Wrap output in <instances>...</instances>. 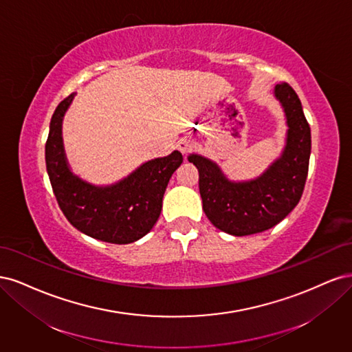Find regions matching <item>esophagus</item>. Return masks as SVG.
<instances>
[{
  "label": "esophagus",
  "instance_id": "obj_1",
  "mask_svg": "<svg viewBox=\"0 0 352 352\" xmlns=\"http://www.w3.org/2000/svg\"><path fill=\"white\" fill-rule=\"evenodd\" d=\"M177 150L182 153L184 155H186L188 153H190V150H192V142L190 141H186V140H182L177 142Z\"/></svg>",
  "mask_w": 352,
  "mask_h": 352
}]
</instances>
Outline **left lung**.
I'll list each match as a JSON object with an SVG mask.
<instances>
[{
  "label": "left lung",
  "mask_w": 352,
  "mask_h": 352,
  "mask_svg": "<svg viewBox=\"0 0 352 352\" xmlns=\"http://www.w3.org/2000/svg\"><path fill=\"white\" fill-rule=\"evenodd\" d=\"M274 98L286 119V140L280 157L250 180H230L220 166L190 154L199 173L202 210L217 229L233 236L267 230L282 221L301 199L311 154V131L296 92L287 83L276 85Z\"/></svg>",
  "instance_id": "8db88e82"
}]
</instances>
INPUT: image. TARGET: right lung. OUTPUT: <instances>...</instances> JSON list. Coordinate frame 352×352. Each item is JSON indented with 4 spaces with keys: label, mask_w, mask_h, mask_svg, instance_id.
Listing matches in <instances>:
<instances>
[{
    "label": "right lung",
    "mask_w": 352,
    "mask_h": 352,
    "mask_svg": "<svg viewBox=\"0 0 352 352\" xmlns=\"http://www.w3.org/2000/svg\"><path fill=\"white\" fill-rule=\"evenodd\" d=\"M76 94L63 100L51 117L45 144L50 182L63 214L85 235L109 243H132L160 217L167 184L184 157L173 151L135 168L111 185H94L74 175L63 144V119Z\"/></svg>",
    "instance_id": "add662e5"
}]
</instances>
